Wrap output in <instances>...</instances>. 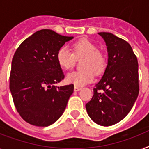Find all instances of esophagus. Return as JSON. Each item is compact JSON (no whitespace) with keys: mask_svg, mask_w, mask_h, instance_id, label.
I'll list each match as a JSON object with an SVG mask.
<instances>
[{"mask_svg":"<svg viewBox=\"0 0 149 149\" xmlns=\"http://www.w3.org/2000/svg\"><path fill=\"white\" fill-rule=\"evenodd\" d=\"M81 89V87H79V86H75L74 87V91L75 92H78Z\"/></svg>","mask_w":149,"mask_h":149,"instance_id":"obj_1","label":"esophagus"}]
</instances>
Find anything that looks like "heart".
Returning <instances> with one entry per match:
<instances>
[{"label":"heart","instance_id":"heart-1","mask_svg":"<svg viewBox=\"0 0 149 149\" xmlns=\"http://www.w3.org/2000/svg\"><path fill=\"white\" fill-rule=\"evenodd\" d=\"M71 52L67 47H61L57 53V63L64 70H70L74 66L76 59L82 58V70L68 73L67 82L76 86H82L93 81L94 72L99 75L107 66L105 56L98 50L97 46L87 38L79 40L72 45Z\"/></svg>","mask_w":149,"mask_h":149}]
</instances>
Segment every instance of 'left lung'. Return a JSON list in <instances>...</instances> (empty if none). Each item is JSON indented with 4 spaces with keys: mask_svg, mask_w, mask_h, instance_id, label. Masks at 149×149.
I'll return each mask as SVG.
<instances>
[{
    "mask_svg": "<svg viewBox=\"0 0 149 149\" xmlns=\"http://www.w3.org/2000/svg\"><path fill=\"white\" fill-rule=\"evenodd\" d=\"M107 46V65L86 108L95 123L109 127L131 111L138 97V61L130 45L110 32H99Z\"/></svg>",
    "mask_w": 149,
    "mask_h": 149,
    "instance_id": "8db88e82",
    "label": "left lung"
}]
</instances>
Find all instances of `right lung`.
<instances>
[{
  "instance_id": "1",
  "label": "right lung",
  "mask_w": 149,
  "mask_h": 149,
  "mask_svg": "<svg viewBox=\"0 0 149 149\" xmlns=\"http://www.w3.org/2000/svg\"><path fill=\"white\" fill-rule=\"evenodd\" d=\"M72 38L42 29L24 40L15 52L10 90L17 111L27 123L47 127L65 111L74 86H54L64 78L57 53Z\"/></svg>"
}]
</instances>
